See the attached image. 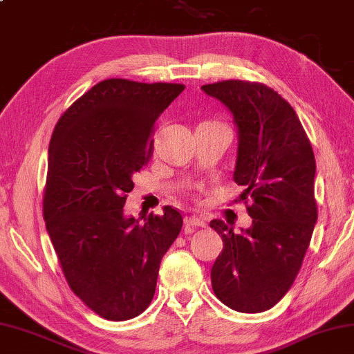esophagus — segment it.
I'll return each instance as SVG.
<instances>
[{
	"label": "esophagus",
	"instance_id": "esophagus-1",
	"mask_svg": "<svg viewBox=\"0 0 354 354\" xmlns=\"http://www.w3.org/2000/svg\"><path fill=\"white\" fill-rule=\"evenodd\" d=\"M185 224H187V227H205V221L198 216H187Z\"/></svg>",
	"mask_w": 354,
	"mask_h": 354
}]
</instances>
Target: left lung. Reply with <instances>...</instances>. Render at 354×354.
<instances>
[{
    "label": "left lung",
    "instance_id": "1",
    "mask_svg": "<svg viewBox=\"0 0 354 354\" xmlns=\"http://www.w3.org/2000/svg\"><path fill=\"white\" fill-rule=\"evenodd\" d=\"M234 118L239 149L234 181L250 196L252 224L234 232L221 220L210 227L224 248L212 268V288L240 313L272 308L294 283L317 221L316 159L294 108L261 83L224 80L201 86Z\"/></svg>",
    "mask_w": 354,
    "mask_h": 354
}]
</instances>
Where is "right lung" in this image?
<instances>
[{
    "mask_svg": "<svg viewBox=\"0 0 354 354\" xmlns=\"http://www.w3.org/2000/svg\"><path fill=\"white\" fill-rule=\"evenodd\" d=\"M183 91L178 83L104 80L68 108L50 138L46 230L71 289L106 320L149 308L160 260L181 232L170 205L144 223L124 205L134 173L149 162L153 127Z\"/></svg>",
    "mask_w": 354,
    "mask_h": 354,
    "instance_id": "add662e5",
    "label": "right lung"
}]
</instances>
